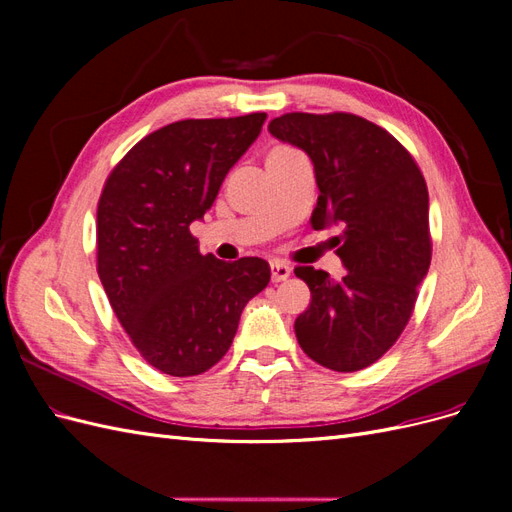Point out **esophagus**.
<instances>
[{"label": "esophagus", "mask_w": 512, "mask_h": 512, "mask_svg": "<svg viewBox=\"0 0 512 512\" xmlns=\"http://www.w3.org/2000/svg\"><path fill=\"white\" fill-rule=\"evenodd\" d=\"M288 275H290V267L286 265V262H282V260L271 262V280L273 282H284V280H288Z\"/></svg>", "instance_id": "obj_1"}]
</instances>
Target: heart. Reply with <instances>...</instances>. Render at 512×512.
<instances>
[{
  "instance_id": "heart-1",
  "label": "heart",
  "mask_w": 512,
  "mask_h": 512,
  "mask_svg": "<svg viewBox=\"0 0 512 512\" xmlns=\"http://www.w3.org/2000/svg\"><path fill=\"white\" fill-rule=\"evenodd\" d=\"M290 151H294L292 147H275L269 156H280V153H290Z\"/></svg>"
}]
</instances>
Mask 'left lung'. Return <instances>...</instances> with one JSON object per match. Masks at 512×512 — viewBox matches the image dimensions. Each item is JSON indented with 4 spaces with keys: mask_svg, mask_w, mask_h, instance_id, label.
<instances>
[{
    "mask_svg": "<svg viewBox=\"0 0 512 512\" xmlns=\"http://www.w3.org/2000/svg\"><path fill=\"white\" fill-rule=\"evenodd\" d=\"M280 141L314 162L312 228L339 224L342 280L297 267L312 303L294 320L299 346L333 371L376 363L406 329L431 262L429 194L412 153L393 134L352 113H286L269 123Z\"/></svg>",
    "mask_w": 512,
    "mask_h": 512,
    "instance_id": "8db88e82",
    "label": "left lung"
}]
</instances>
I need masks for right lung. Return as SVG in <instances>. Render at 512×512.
Returning <instances> with one entry per match:
<instances>
[{"mask_svg": "<svg viewBox=\"0 0 512 512\" xmlns=\"http://www.w3.org/2000/svg\"><path fill=\"white\" fill-rule=\"evenodd\" d=\"M265 113L183 119L147 134L106 177L96 265L121 327L162 374H205L228 352L243 307L271 280L262 258L198 252L203 218L228 170L260 134Z\"/></svg>", "mask_w": 512, "mask_h": 512, "instance_id": "1", "label": "right lung"}]
</instances>
